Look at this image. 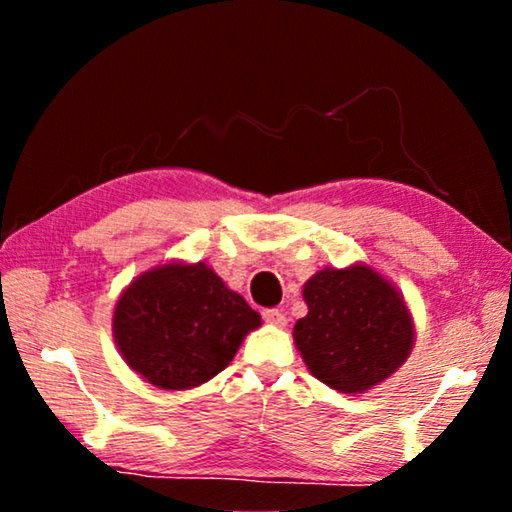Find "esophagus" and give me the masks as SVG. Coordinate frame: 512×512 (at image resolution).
I'll list each match as a JSON object with an SVG mask.
<instances>
[{"instance_id":"obj_1","label":"esophagus","mask_w":512,"mask_h":512,"mask_svg":"<svg viewBox=\"0 0 512 512\" xmlns=\"http://www.w3.org/2000/svg\"><path fill=\"white\" fill-rule=\"evenodd\" d=\"M262 316H264V320H266L268 325H275V327L287 325V316H284L282 309H266Z\"/></svg>"}]
</instances>
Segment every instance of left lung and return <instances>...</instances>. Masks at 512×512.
I'll list each match as a JSON object with an SVG mask.
<instances>
[{"label": "left lung", "mask_w": 512, "mask_h": 512, "mask_svg": "<svg viewBox=\"0 0 512 512\" xmlns=\"http://www.w3.org/2000/svg\"><path fill=\"white\" fill-rule=\"evenodd\" d=\"M302 298L309 311L293 327V341L311 375L334 391L366 393L409 359L413 316L395 284L372 266L320 268Z\"/></svg>", "instance_id": "obj_1"}]
</instances>
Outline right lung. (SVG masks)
<instances>
[{
    "label": "right lung",
    "instance_id": "1",
    "mask_svg": "<svg viewBox=\"0 0 512 512\" xmlns=\"http://www.w3.org/2000/svg\"><path fill=\"white\" fill-rule=\"evenodd\" d=\"M259 325L257 311L212 266L180 259L137 275L112 311L121 359L162 391H187L219 375Z\"/></svg>",
    "mask_w": 512,
    "mask_h": 512
}]
</instances>
